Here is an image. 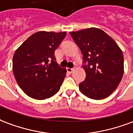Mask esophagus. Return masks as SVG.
<instances>
[{
  "label": "esophagus",
  "instance_id": "34e87169",
  "mask_svg": "<svg viewBox=\"0 0 133 133\" xmlns=\"http://www.w3.org/2000/svg\"><path fill=\"white\" fill-rule=\"evenodd\" d=\"M66 70H67V71L69 72V73H71L72 71H73L74 69H71V68H66Z\"/></svg>",
  "mask_w": 133,
  "mask_h": 133
}]
</instances>
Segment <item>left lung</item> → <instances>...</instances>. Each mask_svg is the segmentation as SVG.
<instances>
[{
    "label": "left lung",
    "mask_w": 133,
    "mask_h": 133,
    "mask_svg": "<svg viewBox=\"0 0 133 133\" xmlns=\"http://www.w3.org/2000/svg\"><path fill=\"white\" fill-rule=\"evenodd\" d=\"M83 55L86 78L81 92L95 100L107 98L118 87L124 72L123 55L113 38L104 31L90 28L69 32Z\"/></svg>",
    "instance_id": "obj_1"
}]
</instances>
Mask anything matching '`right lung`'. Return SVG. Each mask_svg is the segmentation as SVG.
<instances>
[{
    "label": "right lung",
    "mask_w": 133,
    "mask_h": 133,
    "mask_svg": "<svg viewBox=\"0 0 133 133\" xmlns=\"http://www.w3.org/2000/svg\"><path fill=\"white\" fill-rule=\"evenodd\" d=\"M66 35L39 31L16 49L12 70L17 84L29 97L44 100L59 91L66 69L58 66L54 53Z\"/></svg>",
    "instance_id": "right-lung-1"
}]
</instances>
